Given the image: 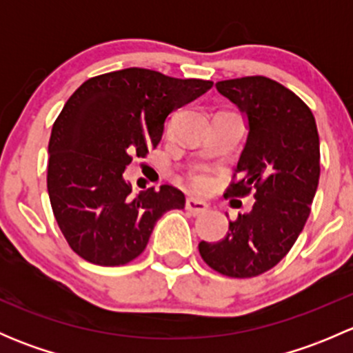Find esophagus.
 Listing matches in <instances>:
<instances>
[{"instance_id": "esophagus-1", "label": "esophagus", "mask_w": 353, "mask_h": 353, "mask_svg": "<svg viewBox=\"0 0 353 353\" xmlns=\"http://www.w3.org/2000/svg\"><path fill=\"white\" fill-rule=\"evenodd\" d=\"M186 210L188 212L193 213V215H201V213H205L206 210H208V205L198 198H188L186 199Z\"/></svg>"}]
</instances>
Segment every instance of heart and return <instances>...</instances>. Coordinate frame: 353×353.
<instances>
[{
	"label": "heart",
	"mask_w": 353,
	"mask_h": 353,
	"mask_svg": "<svg viewBox=\"0 0 353 353\" xmlns=\"http://www.w3.org/2000/svg\"><path fill=\"white\" fill-rule=\"evenodd\" d=\"M191 184L199 191H205L212 186V176L208 174V170L205 169H198L191 174Z\"/></svg>",
	"instance_id": "b5f03b06"
}]
</instances>
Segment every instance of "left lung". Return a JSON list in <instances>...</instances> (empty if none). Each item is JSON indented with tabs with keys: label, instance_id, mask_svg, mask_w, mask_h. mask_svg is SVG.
<instances>
[{
	"label": "left lung",
	"instance_id": "left-lung-1",
	"mask_svg": "<svg viewBox=\"0 0 353 353\" xmlns=\"http://www.w3.org/2000/svg\"><path fill=\"white\" fill-rule=\"evenodd\" d=\"M216 90L248 117V140L230 196L254 191L249 213L229 222L219 243L201 241L203 261L232 279H251L279 265L311 213L319 183V134L311 109L266 77L223 80ZM236 176V174H234Z\"/></svg>",
	"mask_w": 353,
	"mask_h": 353
}]
</instances>
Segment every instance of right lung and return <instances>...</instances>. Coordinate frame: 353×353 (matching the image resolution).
I'll return each instance as SVG.
<instances>
[{
    "label": "right lung",
    "instance_id": "right-lung-1",
    "mask_svg": "<svg viewBox=\"0 0 353 353\" xmlns=\"http://www.w3.org/2000/svg\"><path fill=\"white\" fill-rule=\"evenodd\" d=\"M213 81L165 77L145 68L83 81L52 124L48 193L66 243L85 261L121 266L147 248L157 220L184 208L183 191L163 184L131 194L124 169L162 140L172 110Z\"/></svg>",
    "mask_w": 353,
    "mask_h": 353
}]
</instances>
